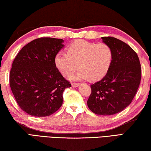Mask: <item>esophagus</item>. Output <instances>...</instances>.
<instances>
[{"label": "esophagus", "instance_id": "1", "mask_svg": "<svg viewBox=\"0 0 151 151\" xmlns=\"http://www.w3.org/2000/svg\"><path fill=\"white\" fill-rule=\"evenodd\" d=\"M71 85H72L73 87H77V86H78L80 84L76 83H72V84H71Z\"/></svg>", "mask_w": 151, "mask_h": 151}]
</instances>
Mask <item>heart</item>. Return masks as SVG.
Segmentation results:
<instances>
[{
  "label": "heart",
  "mask_w": 151,
  "mask_h": 151,
  "mask_svg": "<svg viewBox=\"0 0 151 151\" xmlns=\"http://www.w3.org/2000/svg\"><path fill=\"white\" fill-rule=\"evenodd\" d=\"M112 60V50L108 45L78 40L68 46L67 52H58L55 63L58 70L66 78H70L79 66L80 72L74 79L89 78L95 81L106 75Z\"/></svg>",
  "instance_id": "heart-1"
}]
</instances>
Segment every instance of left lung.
<instances>
[{
    "label": "left lung",
    "instance_id": "8db88e82",
    "mask_svg": "<svg viewBox=\"0 0 151 151\" xmlns=\"http://www.w3.org/2000/svg\"><path fill=\"white\" fill-rule=\"evenodd\" d=\"M112 50V60L106 75L91 85L87 101L91 111L99 115H112L129 105L141 80V66L136 52L114 37H102Z\"/></svg>",
    "mask_w": 151,
    "mask_h": 151
}]
</instances>
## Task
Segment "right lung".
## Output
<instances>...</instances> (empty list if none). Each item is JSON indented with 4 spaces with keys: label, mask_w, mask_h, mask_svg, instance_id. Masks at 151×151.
<instances>
[{
    "label": "right lung",
    "mask_w": 151,
    "mask_h": 151,
    "mask_svg": "<svg viewBox=\"0 0 151 151\" xmlns=\"http://www.w3.org/2000/svg\"><path fill=\"white\" fill-rule=\"evenodd\" d=\"M63 42L50 37L35 39L14 58L10 86L20 109L30 115L44 117L55 113L63 104V91L71 86L55 63Z\"/></svg>",
    "instance_id": "add662e5"
}]
</instances>
